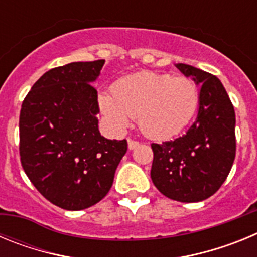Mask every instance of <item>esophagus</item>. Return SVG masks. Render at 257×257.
<instances>
[{"label":"esophagus","instance_id":"34e87169","mask_svg":"<svg viewBox=\"0 0 257 257\" xmlns=\"http://www.w3.org/2000/svg\"><path fill=\"white\" fill-rule=\"evenodd\" d=\"M127 144H128V149L130 151H133V149H135L138 145H139V142H136V140H133V139H128L127 140Z\"/></svg>","mask_w":257,"mask_h":257}]
</instances>
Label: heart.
<instances>
[{
    "label": "heart",
    "instance_id": "obj_1",
    "mask_svg": "<svg viewBox=\"0 0 257 257\" xmlns=\"http://www.w3.org/2000/svg\"><path fill=\"white\" fill-rule=\"evenodd\" d=\"M97 101L114 131H122L131 117H138L140 130L148 138L170 139L196 114L199 91L185 77L139 72L119 79L113 94L100 92Z\"/></svg>",
    "mask_w": 257,
    "mask_h": 257
}]
</instances>
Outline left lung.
<instances>
[{
  "label": "left lung",
  "instance_id": "1",
  "mask_svg": "<svg viewBox=\"0 0 257 257\" xmlns=\"http://www.w3.org/2000/svg\"><path fill=\"white\" fill-rule=\"evenodd\" d=\"M184 76L199 85L196 121L183 136L152 144L151 178L167 198L201 202L219 190L235 158V113L216 76L178 63Z\"/></svg>",
  "mask_w": 257,
  "mask_h": 257
}]
</instances>
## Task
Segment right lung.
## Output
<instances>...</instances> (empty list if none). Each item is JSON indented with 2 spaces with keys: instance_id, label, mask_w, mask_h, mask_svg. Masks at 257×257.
Segmentation results:
<instances>
[{
  "instance_id": "add662e5",
  "label": "right lung",
  "mask_w": 257,
  "mask_h": 257,
  "mask_svg": "<svg viewBox=\"0 0 257 257\" xmlns=\"http://www.w3.org/2000/svg\"><path fill=\"white\" fill-rule=\"evenodd\" d=\"M105 60L52 68L32 86L19 118L20 161L31 183L51 203L78 211L112 188L126 140H109L97 127L92 87Z\"/></svg>"
}]
</instances>
